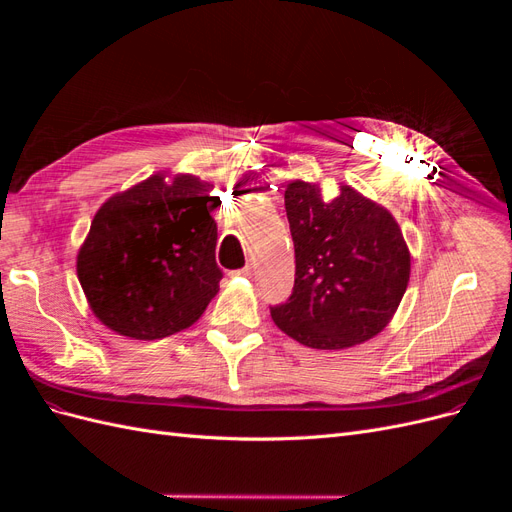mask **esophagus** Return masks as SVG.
<instances>
[{
	"mask_svg": "<svg viewBox=\"0 0 512 512\" xmlns=\"http://www.w3.org/2000/svg\"><path fill=\"white\" fill-rule=\"evenodd\" d=\"M252 271H254V265H252V262H247V265H245L243 269L235 271V275H252Z\"/></svg>",
	"mask_w": 512,
	"mask_h": 512,
	"instance_id": "esophagus-1",
	"label": "esophagus"
}]
</instances>
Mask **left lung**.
Returning a JSON list of instances; mask_svg holds the SVG:
<instances>
[{
    "instance_id": "obj_1",
    "label": "left lung",
    "mask_w": 512,
    "mask_h": 512,
    "mask_svg": "<svg viewBox=\"0 0 512 512\" xmlns=\"http://www.w3.org/2000/svg\"><path fill=\"white\" fill-rule=\"evenodd\" d=\"M294 288L271 307L277 329L316 350H346L386 329L410 282V250L393 213L352 185L324 200L320 183L284 192Z\"/></svg>"
}]
</instances>
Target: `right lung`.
I'll return each mask as SVG.
<instances>
[{"label":"right lung","mask_w":512,"mask_h":512,"mask_svg":"<svg viewBox=\"0 0 512 512\" xmlns=\"http://www.w3.org/2000/svg\"><path fill=\"white\" fill-rule=\"evenodd\" d=\"M213 183L156 173L96 211L76 254V275L104 327L130 339L175 335L220 290Z\"/></svg>","instance_id":"add662e5"}]
</instances>
